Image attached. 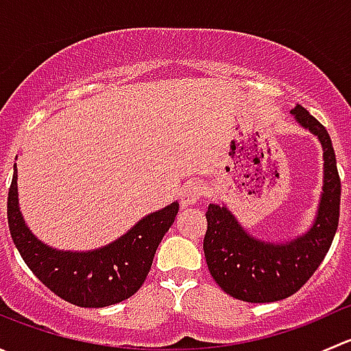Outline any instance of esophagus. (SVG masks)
Here are the masks:
<instances>
[{
  "mask_svg": "<svg viewBox=\"0 0 351 351\" xmlns=\"http://www.w3.org/2000/svg\"><path fill=\"white\" fill-rule=\"evenodd\" d=\"M202 195H204V186L200 185V182L190 180L183 185L182 192H180V200H182L183 207H189V205H195Z\"/></svg>",
  "mask_w": 351,
  "mask_h": 351,
  "instance_id": "34e87169",
  "label": "esophagus"
}]
</instances>
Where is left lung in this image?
Here are the masks:
<instances>
[{
    "mask_svg": "<svg viewBox=\"0 0 351 351\" xmlns=\"http://www.w3.org/2000/svg\"><path fill=\"white\" fill-rule=\"evenodd\" d=\"M290 112L323 146L324 185L309 231L289 243H265L247 234L224 205L210 204L205 212L208 271L226 293L244 302H275L295 293L324 260L338 229L341 182L331 137L304 107L297 105Z\"/></svg>",
    "mask_w": 351,
    "mask_h": 351,
    "instance_id": "left-lung-1",
    "label": "left lung"
}]
</instances>
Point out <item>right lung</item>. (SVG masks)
I'll return each mask as SVG.
<instances>
[{"mask_svg": "<svg viewBox=\"0 0 351 351\" xmlns=\"http://www.w3.org/2000/svg\"><path fill=\"white\" fill-rule=\"evenodd\" d=\"M178 202L141 219L127 234L95 251H58L38 241L19 207L16 165L8 192L13 243L32 274L51 292L80 307H107L137 292L146 280L162 236L178 214Z\"/></svg>", "mask_w": 351, "mask_h": 351, "instance_id": "add662e5", "label": "right lung"}]
</instances>
